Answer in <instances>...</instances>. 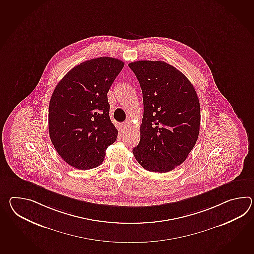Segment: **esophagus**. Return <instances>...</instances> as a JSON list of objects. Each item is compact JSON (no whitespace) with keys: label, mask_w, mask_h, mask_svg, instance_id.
Instances as JSON below:
<instances>
[{"label":"esophagus","mask_w":254,"mask_h":254,"mask_svg":"<svg viewBox=\"0 0 254 254\" xmlns=\"http://www.w3.org/2000/svg\"><path fill=\"white\" fill-rule=\"evenodd\" d=\"M129 121H126V122H124V123L122 124V129H123V131H127V130H128V128H129Z\"/></svg>","instance_id":"obj_1"}]
</instances>
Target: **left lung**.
I'll return each instance as SVG.
<instances>
[{
    "label": "left lung",
    "instance_id": "obj_1",
    "mask_svg": "<svg viewBox=\"0 0 254 254\" xmlns=\"http://www.w3.org/2000/svg\"><path fill=\"white\" fill-rule=\"evenodd\" d=\"M143 94L140 141L135 159L148 171L165 173L186 160L197 142L200 106L186 76L164 61L130 63Z\"/></svg>",
    "mask_w": 254,
    "mask_h": 254
}]
</instances>
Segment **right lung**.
<instances>
[{"mask_svg":"<svg viewBox=\"0 0 254 254\" xmlns=\"http://www.w3.org/2000/svg\"><path fill=\"white\" fill-rule=\"evenodd\" d=\"M124 63L98 57L71 69L57 84L49 103L48 127L60 157L78 169L104 161L118 129L109 118L107 93Z\"/></svg>","mask_w":254,"mask_h":254,"instance_id":"right-lung-1","label":"right lung"}]
</instances>
